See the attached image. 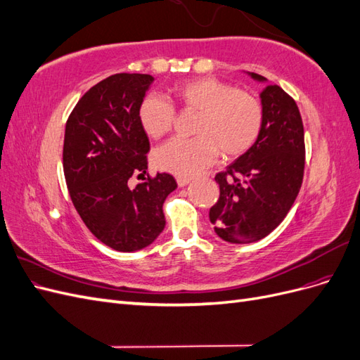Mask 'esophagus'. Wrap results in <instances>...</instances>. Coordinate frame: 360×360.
Instances as JSON below:
<instances>
[{"instance_id":"esophagus-1","label":"esophagus","mask_w":360,"mask_h":360,"mask_svg":"<svg viewBox=\"0 0 360 360\" xmlns=\"http://www.w3.org/2000/svg\"><path fill=\"white\" fill-rule=\"evenodd\" d=\"M189 183H191V179H188V177H177V184L180 188L186 186V184H189Z\"/></svg>"}]
</instances>
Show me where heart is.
Listing matches in <instances>:
<instances>
[{
	"label": "heart",
	"mask_w": 360,
	"mask_h": 360,
	"mask_svg": "<svg viewBox=\"0 0 360 360\" xmlns=\"http://www.w3.org/2000/svg\"><path fill=\"white\" fill-rule=\"evenodd\" d=\"M174 106L198 114L191 139L174 138L156 151V165L177 176H193L217 159H236L254 147L264 124L258 97L216 78H195L169 89ZM158 96L138 108V122L151 139L165 136L176 123V110Z\"/></svg>",
	"instance_id": "obj_1"
}]
</instances>
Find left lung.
<instances>
[{"label": "left lung", "mask_w": 360, "mask_h": 360, "mask_svg": "<svg viewBox=\"0 0 360 360\" xmlns=\"http://www.w3.org/2000/svg\"><path fill=\"white\" fill-rule=\"evenodd\" d=\"M250 76L266 81L258 73ZM261 103L264 124L257 143L214 177L219 200L209 217L216 234L230 243H252L274 231L303 181L304 132L296 101L279 85H269Z\"/></svg>", "instance_id": "obj_1"}]
</instances>
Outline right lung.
<instances>
[{
  "label": "right lung",
  "mask_w": 360,
  "mask_h": 360,
  "mask_svg": "<svg viewBox=\"0 0 360 360\" xmlns=\"http://www.w3.org/2000/svg\"><path fill=\"white\" fill-rule=\"evenodd\" d=\"M153 76L117 73L86 91L70 112L63 169L76 212L91 234L120 252L153 243L165 228L163 202L177 188L171 174H148L150 141L138 108ZM141 181L130 188L128 180Z\"/></svg>",
  "instance_id": "add662e5"
}]
</instances>
